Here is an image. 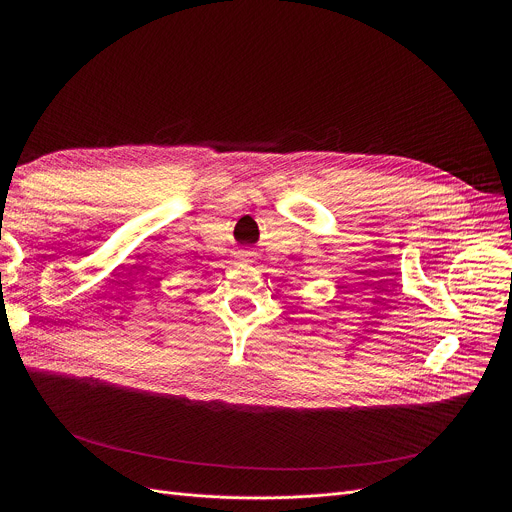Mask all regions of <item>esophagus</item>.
Instances as JSON below:
<instances>
[{"mask_svg": "<svg viewBox=\"0 0 512 512\" xmlns=\"http://www.w3.org/2000/svg\"><path fill=\"white\" fill-rule=\"evenodd\" d=\"M237 257H239V261H241V263H253L257 255H255L251 249H241V251L237 253Z\"/></svg>", "mask_w": 512, "mask_h": 512, "instance_id": "obj_1", "label": "esophagus"}]
</instances>
